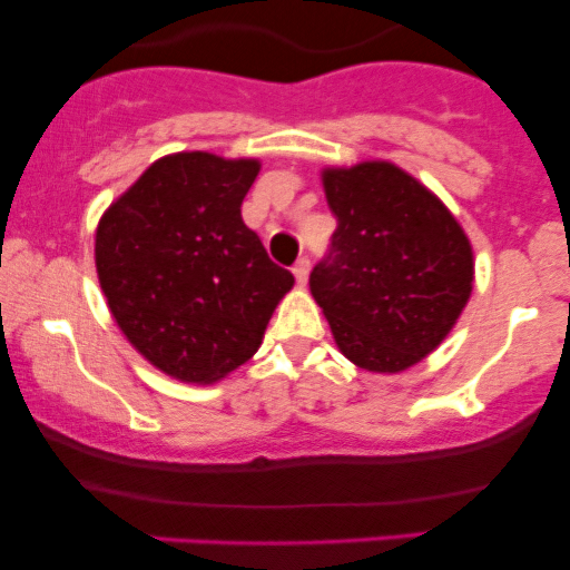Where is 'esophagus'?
I'll return each mask as SVG.
<instances>
[{"instance_id": "1", "label": "esophagus", "mask_w": 570, "mask_h": 570, "mask_svg": "<svg viewBox=\"0 0 570 570\" xmlns=\"http://www.w3.org/2000/svg\"><path fill=\"white\" fill-rule=\"evenodd\" d=\"M292 273H294V278H297V284H299V286H305L307 273H311V259H307V257H299L297 263H294Z\"/></svg>"}]
</instances>
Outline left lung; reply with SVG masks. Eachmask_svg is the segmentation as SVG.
<instances>
[{
  "instance_id": "left-lung-1",
  "label": "left lung",
  "mask_w": 570,
  "mask_h": 570,
  "mask_svg": "<svg viewBox=\"0 0 570 570\" xmlns=\"http://www.w3.org/2000/svg\"><path fill=\"white\" fill-rule=\"evenodd\" d=\"M337 217L311 271L340 351L370 372H402L453 330L469 294L472 246L453 214L391 163L324 171Z\"/></svg>"
}]
</instances>
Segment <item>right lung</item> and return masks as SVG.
I'll use <instances>...</instances> for the list:
<instances>
[{
	"instance_id": "add662e5",
	"label": "right lung",
	"mask_w": 570,
	"mask_h": 570,
	"mask_svg": "<svg viewBox=\"0 0 570 570\" xmlns=\"http://www.w3.org/2000/svg\"><path fill=\"white\" fill-rule=\"evenodd\" d=\"M257 160L168 155L98 222L96 271L134 348L187 383L248 362L294 276L267 257L240 203Z\"/></svg>"
}]
</instances>
